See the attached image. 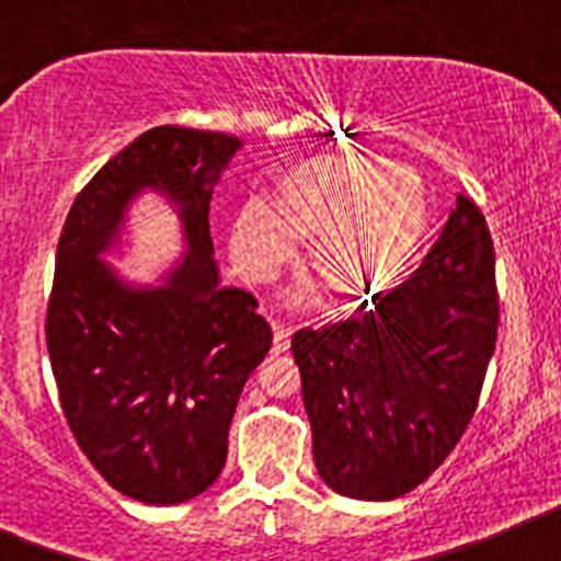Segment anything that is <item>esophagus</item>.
<instances>
[{
  "label": "esophagus",
  "mask_w": 561,
  "mask_h": 561,
  "mask_svg": "<svg viewBox=\"0 0 561 561\" xmlns=\"http://www.w3.org/2000/svg\"><path fill=\"white\" fill-rule=\"evenodd\" d=\"M290 335H293V330L285 324V321H274V350L276 352L290 350Z\"/></svg>",
  "instance_id": "esophagus-1"
}]
</instances>
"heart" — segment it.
Returning a JSON list of instances; mask_svg holds the SVG:
<instances>
[{
  "instance_id": "b5f03b06",
  "label": "heart",
  "mask_w": 561,
  "mask_h": 561,
  "mask_svg": "<svg viewBox=\"0 0 561 561\" xmlns=\"http://www.w3.org/2000/svg\"><path fill=\"white\" fill-rule=\"evenodd\" d=\"M427 224V193L416 170L371 156H330L293 168L276 204L251 198L237 215L231 254L249 279L268 282L316 237L312 271L341 296L391 285L413 260Z\"/></svg>"
}]
</instances>
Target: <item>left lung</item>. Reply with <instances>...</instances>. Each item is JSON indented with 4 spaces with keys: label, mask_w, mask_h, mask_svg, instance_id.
I'll return each instance as SVG.
<instances>
[{
    "label": "left lung",
    "mask_w": 561,
    "mask_h": 561,
    "mask_svg": "<svg viewBox=\"0 0 561 561\" xmlns=\"http://www.w3.org/2000/svg\"><path fill=\"white\" fill-rule=\"evenodd\" d=\"M494 245L458 195L442 237L371 310L293 335L318 476L355 501L402 497L456 450L497 341Z\"/></svg>",
    "instance_id": "obj_1"
}]
</instances>
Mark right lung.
<instances>
[{"label": "right lung", "mask_w": 561, "mask_h": 561, "mask_svg": "<svg viewBox=\"0 0 561 561\" xmlns=\"http://www.w3.org/2000/svg\"><path fill=\"white\" fill-rule=\"evenodd\" d=\"M237 148L215 130H145L80 190L58 240L44 330L60 411L100 476L150 506L215 483L240 391L274 337L254 296L220 285L211 260V184ZM145 185L185 226V262L161 288L125 286L99 260Z\"/></svg>", "instance_id": "right-lung-1"}]
</instances>
